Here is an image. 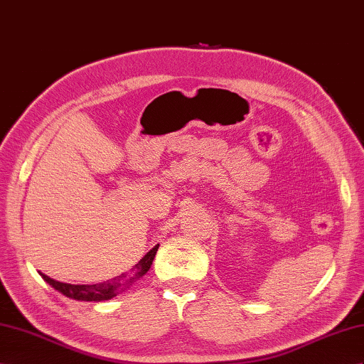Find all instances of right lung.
Returning <instances> with one entry per match:
<instances>
[{
  "instance_id": "add662e5",
  "label": "right lung",
  "mask_w": 364,
  "mask_h": 364,
  "mask_svg": "<svg viewBox=\"0 0 364 364\" xmlns=\"http://www.w3.org/2000/svg\"><path fill=\"white\" fill-rule=\"evenodd\" d=\"M159 245H156L153 250L146 252L144 257L137 262L132 271L129 274H121L112 280H107L102 283H96V284H72V283H63L53 280L46 274H41V277L50 284L52 288H55L58 292H61L63 296L73 299V300H81V301H102V300H110L113 299L116 294H119V291H124L127 287L145 276L146 271L150 269L151 263L154 260V255L158 252Z\"/></svg>"
}]
</instances>
